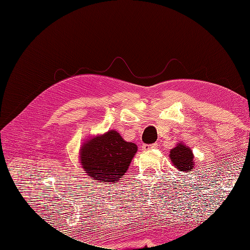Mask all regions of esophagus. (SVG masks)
Here are the masks:
<instances>
[{
    "label": "esophagus",
    "instance_id": "esophagus-1",
    "mask_svg": "<svg viewBox=\"0 0 250 250\" xmlns=\"http://www.w3.org/2000/svg\"><path fill=\"white\" fill-rule=\"evenodd\" d=\"M157 148V144H151V145H143L144 150H150V149H155Z\"/></svg>",
    "mask_w": 250,
    "mask_h": 250
}]
</instances>
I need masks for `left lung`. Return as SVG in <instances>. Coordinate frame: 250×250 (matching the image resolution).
<instances>
[{
  "mask_svg": "<svg viewBox=\"0 0 250 250\" xmlns=\"http://www.w3.org/2000/svg\"><path fill=\"white\" fill-rule=\"evenodd\" d=\"M169 157L172 164L179 171H185L188 173L192 171L195 166L192 149L183 143H178L175 148L171 149Z\"/></svg>",
  "mask_w": 250,
  "mask_h": 250,
  "instance_id": "left-lung-1",
  "label": "left lung"
}]
</instances>
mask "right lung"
Listing matches in <instances>:
<instances>
[{
  "mask_svg": "<svg viewBox=\"0 0 250 250\" xmlns=\"http://www.w3.org/2000/svg\"><path fill=\"white\" fill-rule=\"evenodd\" d=\"M137 151L134 143L124 141L116 130H109L82 144L81 167L94 180L117 183L128 170Z\"/></svg>",
  "mask_w": 250,
  "mask_h": 250,
  "instance_id": "obj_1",
  "label": "right lung"
}]
</instances>
